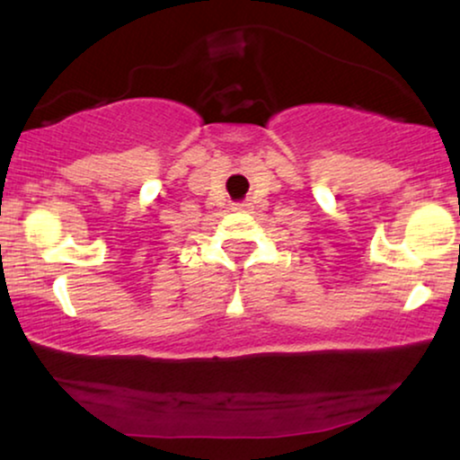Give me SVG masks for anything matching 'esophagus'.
Listing matches in <instances>:
<instances>
[{
  "instance_id": "obj_1",
  "label": "esophagus",
  "mask_w": 460,
  "mask_h": 460,
  "mask_svg": "<svg viewBox=\"0 0 460 460\" xmlns=\"http://www.w3.org/2000/svg\"><path fill=\"white\" fill-rule=\"evenodd\" d=\"M234 211H251V203H236Z\"/></svg>"
}]
</instances>
